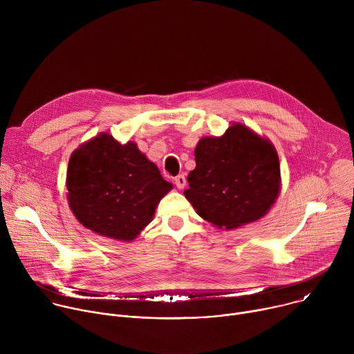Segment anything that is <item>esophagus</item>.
Instances as JSON below:
<instances>
[{
	"label": "esophagus",
	"mask_w": 354,
	"mask_h": 354,
	"mask_svg": "<svg viewBox=\"0 0 354 354\" xmlns=\"http://www.w3.org/2000/svg\"><path fill=\"white\" fill-rule=\"evenodd\" d=\"M175 185H176L178 189H183V187L186 186V178H185V175H178V176L175 178Z\"/></svg>",
	"instance_id": "34e87169"
}]
</instances>
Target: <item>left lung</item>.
Masks as SVG:
<instances>
[{"mask_svg": "<svg viewBox=\"0 0 354 354\" xmlns=\"http://www.w3.org/2000/svg\"><path fill=\"white\" fill-rule=\"evenodd\" d=\"M194 161L183 194L201 218L220 230L261 220L280 193L274 145L242 123H232L220 137H201Z\"/></svg>", "mask_w": 354, "mask_h": 354, "instance_id": "1", "label": "left lung"}]
</instances>
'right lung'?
<instances>
[{
    "label": "right lung",
    "instance_id": "add662e5",
    "mask_svg": "<svg viewBox=\"0 0 354 354\" xmlns=\"http://www.w3.org/2000/svg\"><path fill=\"white\" fill-rule=\"evenodd\" d=\"M67 200L75 218L96 235L130 242L151 223L174 187L134 141L109 133L82 142L70 157Z\"/></svg>",
    "mask_w": 354,
    "mask_h": 354
}]
</instances>
